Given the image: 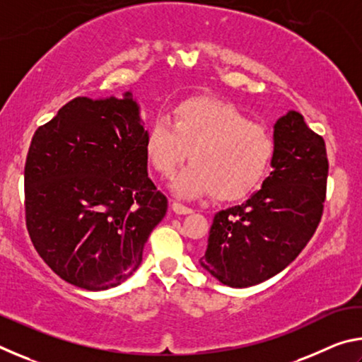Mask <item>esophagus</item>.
<instances>
[{"label": "esophagus", "instance_id": "esophagus-1", "mask_svg": "<svg viewBox=\"0 0 362 362\" xmlns=\"http://www.w3.org/2000/svg\"><path fill=\"white\" fill-rule=\"evenodd\" d=\"M173 211L175 214H179V216H187V214L193 212L192 207H187L185 204H182V203H175V201L173 203Z\"/></svg>", "mask_w": 362, "mask_h": 362}]
</instances>
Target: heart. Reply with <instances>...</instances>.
<instances>
[{
	"label": "heart",
	"mask_w": 362,
	"mask_h": 362,
	"mask_svg": "<svg viewBox=\"0 0 362 362\" xmlns=\"http://www.w3.org/2000/svg\"><path fill=\"white\" fill-rule=\"evenodd\" d=\"M188 151L192 164L173 180V192L182 198L212 193L235 201L265 177L274 140L230 103L189 99L173 110V122L164 116L153 121L145 137L146 158L164 177L179 169Z\"/></svg>",
	"instance_id": "b5f03b06"
}]
</instances>
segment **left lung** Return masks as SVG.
<instances>
[{
	"label": "left lung",
	"mask_w": 362,
	"mask_h": 362,
	"mask_svg": "<svg viewBox=\"0 0 362 362\" xmlns=\"http://www.w3.org/2000/svg\"><path fill=\"white\" fill-rule=\"evenodd\" d=\"M273 173L240 206L212 220L201 267L230 287L269 279L296 260L321 222L329 161L324 139L298 112L274 124Z\"/></svg>",
	"instance_id": "left-lung-1"
}]
</instances>
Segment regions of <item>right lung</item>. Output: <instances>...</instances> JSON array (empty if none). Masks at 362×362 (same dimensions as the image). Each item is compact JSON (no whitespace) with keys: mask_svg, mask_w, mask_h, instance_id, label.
<instances>
[{"mask_svg":"<svg viewBox=\"0 0 362 362\" xmlns=\"http://www.w3.org/2000/svg\"><path fill=\"white\" fill-rule=\"evenodd\" d=\"M145 137L131 93L76 97L36 129L25 161L27 230L66 283L105 291L142 262L168 211V198L148 177Z\"/></svg>","mask_w":362,"mask_h":362,"instance_id":"right-lung-1","label":"right lung"}]
</instances>
